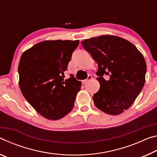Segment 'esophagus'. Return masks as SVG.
I'll list each match as a JSON object with an SVG mask.
<instances>
[{"mask_svg":"<svg viewBox=\"0 0 157 157\" xmlns=\"http://www.w3.org/2000/svg\"><path fill=\"white\" fill-rule=\"evenodd\" d=\"M90 79H92V76L88 75V78H87V79H86V80H83V81H82V83H83V84H86V83H88V82L90 80Z\"/></svg>","mask_w":157,"mask_h":157,"instance_id":"34e87169","label":"esophagus"}]
</instances>
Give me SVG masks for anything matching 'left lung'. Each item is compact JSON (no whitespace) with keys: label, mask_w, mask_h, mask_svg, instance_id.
<instances>
[{"label":"left lung","mask_w":157,"mask_h":157,"mask_svg":"<svg viewBox=\"0 0 157 157\" xmlns=\"http://www.w3.org/2000/svg\"><path fill=\"white\" fill-rule=\"evenodd\" d=\"M81 44L99 67L100 88L93 95L94 105L107 114L122 113L132 106L145 84L147 67L142 53L129 41L114 35L92 37Z\"/></svg>","instance_id":"1"}]
</instances>
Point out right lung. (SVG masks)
Instances as JSON below:
<instances>
[{
  "label": "right lung",
  "mask_w": 157,
  "mask_h": 157,
  "mask_svg": "<svg viewBox=\"0 0 157 157\" xmlns=\"http://www.w3.org/2000/svg\"><path fill=\"white\" fill-rule=\"evenodd\" d=\"M79 40H48L36 44L21 56L18 71L22 94L48 120L65 117L72 110L81 82L73 75L65 80Z\"/></svg>",
  "instance_id": "1"
}]
</instances>
